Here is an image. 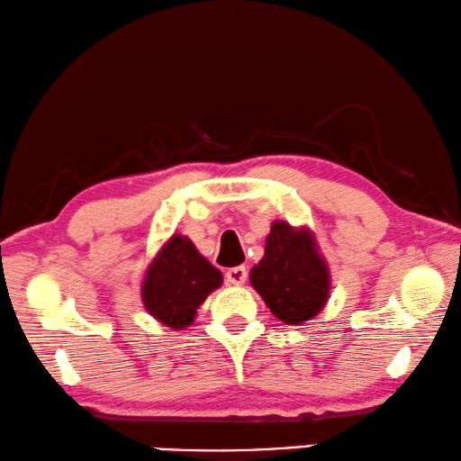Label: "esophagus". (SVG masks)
Returning <instances> with one entry per match:
<instances>
[{
    "label": "esophagus",
    "mask_w": 461,
    "mask_h": 461,
    "mask_svg": "<svg viewBox=\"0 0 461 461\" xmlns=\"http://www.w3.org/2000/svg\"><path fill=\"white\" fill-rule=\"evenodd\" d=\"M247 269L243 267V265H239V267H232V269H229L224 273V277H226V281H229L230 285H243L245 281H247Z\"/></svg>",
    "instance_id": "1"
}]
</instances>
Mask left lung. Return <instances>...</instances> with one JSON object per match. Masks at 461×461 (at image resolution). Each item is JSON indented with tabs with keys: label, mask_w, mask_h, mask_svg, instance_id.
Wrapping results in <instances>:
<instances>
[{
	"label": "left lung",
	"mask_w": 461,
	"mask_h": 461,
	"mask_svg": "<svg viewBox=\"0 0 461 461\" xmlns=\"http://www.w3.org/2000/svg\"><path fill=\"white\" fill-rule=\"evenodd\" d=\"M249 279L273 316L292 326L318 316L330 295V269L316 239L305 226L294 229L285 221L271 224L263 259Z\"/></svg>",
	"instance_id": "1"
}]
</instances>
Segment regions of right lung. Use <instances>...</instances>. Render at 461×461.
<instances>
[{
	"instance_id": "right-lung-1",
	"label": "right lung",
	"mask_w": 461,
	"mask_h": 461,
	"mask_svg": "<svg viewBox=\"0 0 461 461\" xmlns=\"http://www.w3.org/2000/svg\"><path fill=\"white\" fill-rule=\"evenodd\" d=\"M222 285V273L204 259L188 237L174 235L145 271V310L172 330L192 326L196 310Z\"/></svg>"
}]
</instances>
